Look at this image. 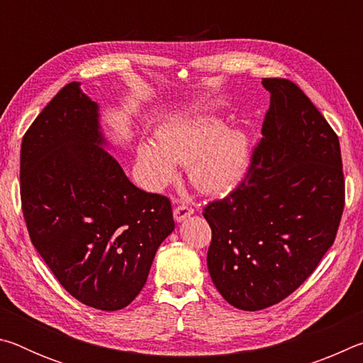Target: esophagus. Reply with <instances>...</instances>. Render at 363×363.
Returning <instances> with one entry per match:
<instances>
[{"label": "esophagus", "mask_w": 363, "mask_h": 363, "mask_svg": "<svg viewBox=\"0 0 363 363\" xmlns=\"http://www.w3.org/2000/svg\"><path fill=\"white\" fill-rule=\"evenodd\" d=\"M173 213H174V219L177 220V223H181V220H184L187 216H190V214H194V208L186 205V203H182V205H177Z\"/></svg>", "instance_id": "esophagus-1"}]
</instances>
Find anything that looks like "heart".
<instances>
[{"mask_svg":"<svg viewBox=\"0 0 363 363\" xmlns=\"http://www.w3.org/2000/svg\"><path fill=\"white\" fill-rule=\"evenodd\" d=\"M155 143L139 145V162L147 182L160 189L173 181L176 163L189 164L195 187L208 194H223L237 187L250 162L248 136L242 130L224 128L213 113L174 116L162 123Z\"/></svg>","mask_w":363,"mask_h":363,"instance_id":"b5f03b06","label":"heart"}]
</instances>
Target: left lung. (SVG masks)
I'll return each mask as SVG.
<instances>
[{
	"label": "left lung",
	"instance_id": "left-lung-1",
	"mask_svg": "<svg viewBox=\"0 0 363 363\" xmlns=\"http://www.w3.org/2000/svg\"><path fill=\"white\" fill-rule=\"evenodd\" d=\"M262 84L270 107L247 174L203 208L211 280L242 311L266 309L304 284L335 243L346 199L333 128L296 83Z\"/></svg>",
	"mask_w": 363,
	"mask_h": 363
}]
</instances>
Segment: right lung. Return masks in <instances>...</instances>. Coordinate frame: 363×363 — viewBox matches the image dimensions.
<instances>
[{
  "label": "right lung",
  "instance_id": "add662e5",
  "mask_svg": "<svg viewBox=\"0 0 363 363\" xmlns=\"http://www.w3.org/2000/svg\"><path fill=\"white\" fill-rule=\"evenodd\" d=\"M97 104L64 86L23 134L21 201L33 247L73 298L118 311L174 230L168 196L138 189L101 147Z\"/></svg>",
  "mask_w": 363,
  "mask_h": 363
}]
</instances>
